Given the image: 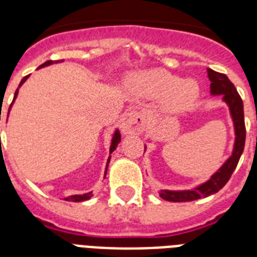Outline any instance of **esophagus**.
Returning <instances> with one entry per match:
<instances>
[{"label": "esophagus", "instance_id": "1", "mask_svg": "<svg viewBox=\"0 0 257 257\" xmlns=\"http://www.w3.org/2000/svg\"><path fill=\"white\" fill-rule=\"evenodd\" d=\"M122 135H140L145 129V117L137 110H129L120 121Z\"/></svg>", "mask_w": 257, "mask_h": 257}]
</instances>
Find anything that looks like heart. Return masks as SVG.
Here are the masks:
<instances>
[{
    "mask_svg": "<svg viewBox=\"0 0 257 257\" xmlns=\"http://www.w3.org/2000/svg\"><path fill=\"white\" fill-rule=\"evenodd\" d=\"M137 86L149 98H163L161 106L167 113H181L195 105L200 86L193 78H181L167 70L147 72L137 80Z\"/></svg>",
    "mask_w": 257,
    "mask_h": 257,
    "instance_id": "heart-1",
    "label": "heart"
}]
</instances>
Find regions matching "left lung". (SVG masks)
I'll return each mask as SVG.
<instances>
[{"instance_id": "left-lung-1", "label": "left lung", "mask_w": 257, "mask_h": 257, "mask_svg": "<svg viewBox=\"0 0 257 257\" xmlns=\"http://www.w3.org/2000/svg\"><path fill=\"white\" fill-rule=\"evenodd\" d=\"M208 78L211 81V96H221V101L225 102L229 109V116L233 122L235 131V141L232 148L231 156L224 161L213 175L204 183L196 185L189 189H160V197L167 201L173 203H184V201H193V200L204 199L208 196L219 192L221 188L228 183V180L235 171L236 165L239 163L240 156L243 155L244 144H245V124H244V106L243 100L240 98L239 93L231 80L223 73L208 69ZM147 149V147H145Z\"/></svg>"}]
</instances>
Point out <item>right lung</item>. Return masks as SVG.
<instances>
[{
  "label": "right lung",
  "instance_id": "1",
  "mask_svg": "<svg viewBox=\"0 0 257 257\" xmlns=\"http://www.w3.org/2000/svg\"><path fill=\"white\" fill-rule=\"evenodd\" d=\"M62 61V60H61ZM61 61H52V60H49V61L44 62L41 66H38V69H41V68H45V66H49L52 65V64H54V62H61ZM28 77L29 76H26V77L22 78V81L20 82V85H18L17 90H16V93H14V98H13V102L16 101V98H17L18 96V89L21 88V85L24 84V82L28 80ZM13 102H12V105H13ZM12 105H10V108H12ZM10 108H9V112H10ZM9 112H8V116H9ZM1 120V118H0ZM121 141V135H120V131L118 129H116L114 132H113V136H112V141H110V148H109V155L112 152H114L117 148V145H118V143ZM109 161H110V156L108 157V161H106V167H105V176H106V171H108V165H109ZM92 192H88V193H82V195H72V196H68V197H65L64 200H66V201H73V203H80V201H85V200H89L90 197H92Z\"/></svg>",
  "mask_w": 257,
  "mask_h": 257
}]
</instances>
